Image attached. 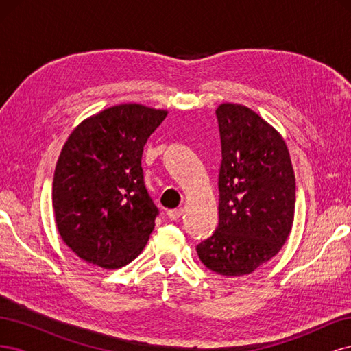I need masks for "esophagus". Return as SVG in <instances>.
Returning <instances> with one entry per match:
<instances>
[{"instance_id":"esophagus-1","label":"esophagus","mask_w":351,"mask_h":351,"mask_svg":"<svg viewBox=\"0 0 351 351\" xmlns=\"http://www.w3.org/2000/svg\"><path fill=\"white\" fill-rule=\"evenodd\" d=\"M182 214H183V210H182V209H171V210H168V212H167L168 218L171 219V221H177L180 217H182Z\"/></svg>"}]
</instances>
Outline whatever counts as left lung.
<instances>
[{"label": "left lung", "mask_w": 351, "mask_h": 351, "mask_svg": "<svg viewBox=\"0 0 351 351\" xmlns=\"http://www.w3.org/2000/svg\"><path fill=\"white\" fill-rule=\"evenodd\" d=\"M222 161L218 227L197 244L200 262L224 277L252 274L272 259L294 221L295 178L282 136L240 104L217 108Z\"/></svg>", "instance_id": "8db88e82"}]
</instances>
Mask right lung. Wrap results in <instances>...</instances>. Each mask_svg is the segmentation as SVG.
Returning <instances> with one entry per match:
<instances>
[{"label": "right lung", "instance_id": "add662e5", "mask_svg": "<svg viewBox=\"0 0 351 351\" xmlns=\"http://www.w3.org/2000/svg\"><path fill=\"white\" fill-rule=\"evenodd\" d=\"M168 111L120 104L83 120L62 146L52 208L62 241L88 263L117 269L149 240L158 209L143 183V147Z\"/></svg>", "mask_w": 351, "mask_h": 351}]
</instances>
